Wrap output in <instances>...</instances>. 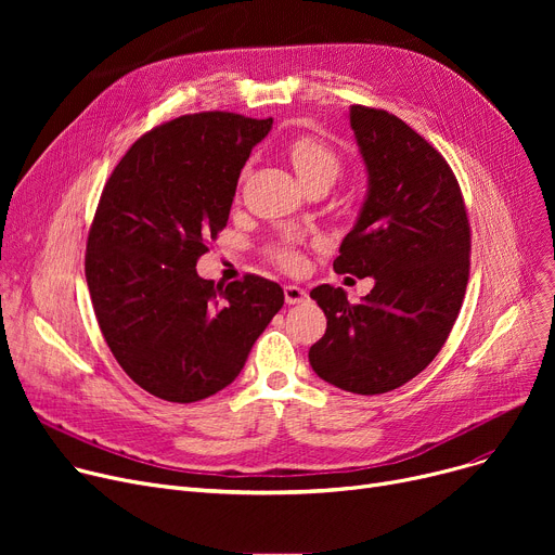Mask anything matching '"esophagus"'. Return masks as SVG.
<instances>
[{"instance_id": "1", "label": "esophagus", "mask_w": 555, "mask_h": 555, "mask_svg": "<svg viewBox=\"0 0 555 555\" xmlns=\"http://www.w3.org/2000/svg\"><path fill=\"white\" fill-rule=\"evenodd\" d=\"M283 295H285V304L287 306H295V304H301V301H306V289L304 287H299V285H283Z\"/></svg>"}]
</instances>
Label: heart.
<instances>
[{"label": "heart", "mask_w": 555, "mask_h": 555, "mask_svg": "<svg viewBox=\"0 0 555 555\" xmlns=\"http://www.w3.org/2000/svg\"><path fill=\"white\" fill-rule=\"evenodd\" d=\"M285 155L306 186L317 180L333 182L341 168L339 155L331 149L326 141L317 139L312 134H299L295 139H289L285 143ZM270 254L283 268H297L301 262V258L293 245H274L270 249Z\"/></svg>", "instance_id": "heart-1"}]
</instances>
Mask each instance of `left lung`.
I'll return each instance as SVG.
<instances>
[{
  "instance_id": "8db88e82",
  "label": "left lung",
  "mask_w": 555,
  "mask_h": 555,
  "mask_svg": "<svg viewBox=\"0 0 555 555\" xmlns=\"http://www.w3.org/2000/svg\"><path fill=\"white\" fill-rule=\"evenodd\" d=\"M351 128L369 195L333 268L375 285L360 304L341 287L312 289L328 322L308 358L322 380L375 396L410 383L446 344L470 276V222L450 164L416 130L366 105L351 107Z\"/></svg>"
}]
</instances>
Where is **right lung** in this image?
Returning a JSON list of instances; mask_svg holds the SVG:
<instances>
[{"instance_id":"1","label":"right lung","mask_w":555,"mask_h":555,"mask_svg":"<svg viewBox=\"0 0 555 555\" xmlns=\"http://www.w3.org/2000/svg\"><path fill=\"white\" fill-rule=\"evenodd\" d=\"M270 128L236 112L178 116L139 137L103 186L87 287L112 356L162 400L195 402L231 385L283 306L281 285L258 274L216 285L195 272Z\"/></svg>"}]
</instances>
